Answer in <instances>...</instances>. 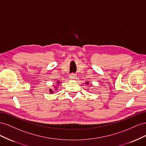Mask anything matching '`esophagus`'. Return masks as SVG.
Listing matches in <instances>:
<instances>
[{
	"label": "esophagus",
	"mask_w": 146,
	"mask_h": 146,
	"mask_svg": "<svg viewBox=\"0 0 146 146\" xmlns=\"http://www.w3.org/2000/svg\"><path fill=\"white\" fill-rule=\"evenodd\" d=\"M69 77L70 79H71V80H74V79L77 77V76H76V74H70Z\"/></svg>",
	"instance_id": "34e87169"
}]
</instances>
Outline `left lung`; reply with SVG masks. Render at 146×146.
Here are the masks:
<instances>
[{"label":"left lung","instance_id":"left-lung-1","mask_svg":"<svg viewBox=\"0 0 146 146\" xmlns=\"http://www.w3.org/2000/svg\"><path fill=\"white\" fill-rule=\"evenodd\" d=\"M86 85H88V84H89V82H86Z\"/></svg>","mask_w":146,"mask_h":146}]
</instances>
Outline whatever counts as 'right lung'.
<instances>
[{
    "instance_id": "right-lung-1",
    "label": "right lung",
    "mask_w": 146,
    "mask_h": 146,
    "mask_svg": "<svg viewBox=\"0 0 146 146\" xmlns=\"http://www.w3.org/2000/svg\"><path fill=\"white\" fill-rule=\"evenodd\" d=\"M60 83V82L59 80L57 81V82H56V84H57V86H54V88H55L54 90H55V91H53L52 89H50V90H49V92H50L51 94L54 93V92H55V91H56L58 90V89H57V88H58V86H59L58 85H59Z\"/></svg>"
}]
</instances>
